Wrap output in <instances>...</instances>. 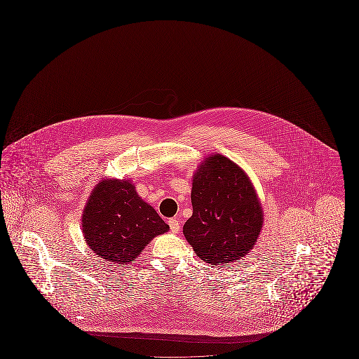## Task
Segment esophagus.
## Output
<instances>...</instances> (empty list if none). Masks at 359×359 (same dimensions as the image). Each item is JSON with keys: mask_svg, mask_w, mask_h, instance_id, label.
I'll return each mask as SVG.
<instances>
[{"mask_svg": "<svg viewBox=\"0 0 359 359\" xmlns=\"http://www.w3.org/2000/svg\"><path fill=\"white\" fill-rule=\"evenodd\" d=\"M168 224H170V227H171L172 233H179V230H180V221L179 219H176V218H171L170 221H168Z\"/></svg>", "mask_w": 359, "mask_h": 359, "instance_id": "34e87169", "label": "esophagus"}]
</instances>
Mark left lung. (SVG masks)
Segmentation results:
<instances>
[{
	"label": "left lung",
	"mask_w": 359,
	"mask_h": 359,
	"mask_svg": "<svg viewBox=\"0 0 359 359\" xmlns=\"http://www.w3.org/2000/svg\"><path fill=\"white\" fill-rule=\"evenodd\" d=\"M192 217L183 226L196 256L230 264L246 256L259 236L264 212L248 175L222 154L207 157L192 179Z\"/></svg>",
	"instance_id": "obj_1"
}]
</instances>
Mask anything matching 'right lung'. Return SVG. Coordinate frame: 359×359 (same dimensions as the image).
Instances as JSON below:
<instances>
[{"label": "right lung", "instance_id": "obj_1", "mask_svg": "<svg viewBox=\"0 0 359 359\" xmlns=\"http://www.w3.org/2000/svg\"><path fill=\"white\" fill-rule=\"evenodd\" d=\"M90 249L114 264H129L157 236L170 230L129 180L106 179L93 189L82 215Z\"/></svg>", "mask_w": 359, "mask_h": 359}]
</instances>
